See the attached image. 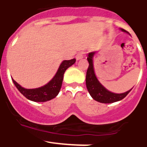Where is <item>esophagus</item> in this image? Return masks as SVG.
Instances as JSON below:
<instances>
[{
    "label": "esophagus",
    "instance_id": "34e87169",
    "mask_svg": "<svg viewBox=\"0 0 147 147\" xmlns=\"http://www.w3.org/2000/svg\"><path fill=\"white\" fill-rule=\"evenodd\" d=\"M83 56H84V55H83V53H79L77 54L76 56H75V57H76V59H77V60H79V59H83Z\"/></svg>",
    "mask_w": 147,
    "mask_h": 147
}]
</instances>
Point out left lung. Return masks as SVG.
<instances>
[{"mask_svg": "<svg viewBox=\"0 0 147 147\" xmlns=\"http://www.w3.org/2000/svg\"><path fill=\"white\" fill-rule=\"evenodd\" d=\"M121 30L123 32H127V31H125V29L121 28ZM94 54L95 52L89 53L88 55V58H87L89 65H88L86 72V84L87 89H88L90 95L92 96L94 100L102 103H112L121 100L129 94L132 88L127 92L121 94L113 93V92H111L107 90L99 82L95 75L93 66V57Z\"/></svg>", "mask_w": 147, "mask_h": 147, "instance_id": "8db88e82", "label": "left lung"}]
</instances>
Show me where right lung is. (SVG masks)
I'll use <instances>...</instances> for the list:
<instances>
[{
	"label": "right lung",
	"mask_w": 147,
	"mask_h": 147,
	"mask_svg": "<svg viewBox=\"0 0 147 147\" xmlns=\"http://www.w3.org/2000/svg\"><path fill=\"white\" fill-rule=\"evenodd\" d=\"M75 59L63 61L57 72L52 80L46 85L36 88L27 89L21 86L15 80L12 79V81L21 94L27 99L34 102H46L55 98L60 92L62 82L64 78V74L66 69L75 63Z\"/></svg>",
	"instance_id": "right-lung-1"
}]
</instances>
